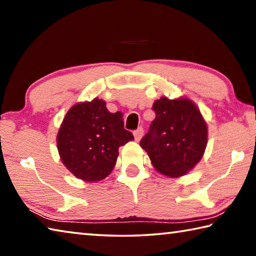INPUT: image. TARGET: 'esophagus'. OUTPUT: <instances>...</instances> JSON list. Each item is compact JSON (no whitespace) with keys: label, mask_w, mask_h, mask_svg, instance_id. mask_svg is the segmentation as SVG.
Here are the masks:
<instances>
[{"label":"esophagus","mask_w":256,"mask_h":256,"mask_svg":"<svg viewBox=\"0 0 256 256\" xmlns=\"http://www.w3.org/2000/svg\"><path fill=\"white\" fill-rule=\"evenodd\" d=\"M144 128H141V126L138 128L136 131L133 132V136H134V138H136V141H140L142 136H144Z\"/></svg>","instance_id":"1"}]
</instances>
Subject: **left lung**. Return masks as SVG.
<instances>
[{
    "label": "left lung",
    "mask_w": 256,
    "mask_h": 256,
    "mask_svg": "<svg viewBox=\"0 0 256 256\" xmlns=\"http://www.w3.org/2000/svg\"><path fill=\"white\" fill-rule=\"evenodd\" d=\"M152 110L156 118L140 146L156 170L180 177L200 162L208 138L206 124L200 110L188 99L160 98Z\"/></svg>",
    "instance_id": "8db88e82"
}]
</instances>
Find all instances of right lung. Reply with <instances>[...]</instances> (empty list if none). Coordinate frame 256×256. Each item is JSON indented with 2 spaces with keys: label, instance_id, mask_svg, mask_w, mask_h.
<instances>
[{
  "label": "right lung",
  "instance_id": "1",
  "mask_svg": "<svg viewBox=\"0 0 256 256\" xmlns=\"http://www.w3.org/2000/svg\"><path fill=\"white\" fill-rule=\"evenodd\" d=\"M123 112H110L102 99L81 102L66 112L58 134L60 160L78 178L98 182L112 170L118 148L133 140Z\"/></svg>",
  "mask_w": 256,
  "mask_h": 256
}]
</instances>
